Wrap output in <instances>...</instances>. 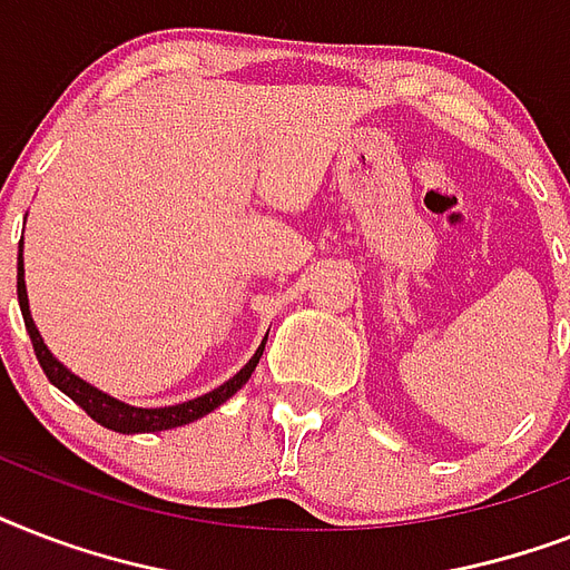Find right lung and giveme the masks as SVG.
<instances>
[{"label": "right lung", "mask_w": 570, "mask_h": 570, "mask_svg": "<svg viewBox=\"0 0 570 570\" xmlns=\"http://www.w3.org/2000/svg\"><path fill=\"white\" fill-rule=\"evenodd\" d=\"M17 298H20V311H22V320H26V331H29L31 346H35V355H38L47 379L52 381L61 393H67V396L73 399L76 405L82 407L85 414L91 416V420H97V423L111 429V432H124V434L163 432V429H177V425L195 423L197 416L215 411V407L222 405V402H227V399H230L233 393H236V390L250 379V373L257 370L263 348H266V340H263V346L257 348V355L250 357L248 364L242 366L239 373L233 375L230 381H224L222 387H215L213 393H204V396L191 399V402H183V405H171V407H132L118 402V399L106 396L102 390L91 387L88 381L76 379L70 370H65V366L58 364L56 357L49 355V348L43 346V340H40L38 328H35V322H31V313H29L26 281H22V245H20V254H17Z\"/></svg>", "instance_id": "right-lung-1"}]
</instances>
